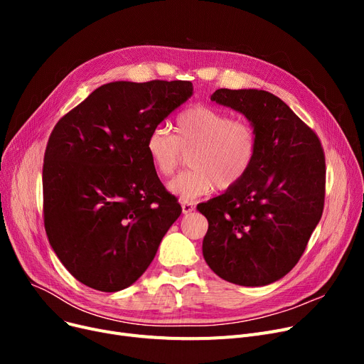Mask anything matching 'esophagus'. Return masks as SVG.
<instances>
[{"label":"esophagus","mask_w":364,"mask_h":364,"mask_svg":"<svg viewBox=\"0 0 364 364\" xmlns=\"http://www.w3.org/2000/svg\"><path fill=\"white\" fill-rule=\"evenodd\" d=\"M181 208H183V213H184V214H190L192 211H195V203H193V202L184 200V202L181 203Z\"/></svg>","instance_id":"34e87169"}]
</instances>
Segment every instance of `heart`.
Instances as JSON below:
<instances>
[{"mask_svg": "<svg viewBox=\"0 0 364 364\" xmlns=\"http://www.w3.org/2000/svg\"><path fill=\"white\" fill-rule=\"evenodd\" d=\"M176 134L164 127L151 128L144 149L161 176L171 177L190 153V169L169 183V190L183 200L211 193L217 186L230 190L251 171L258 155V132L246 119H233L217 107L195 105L176 119Z\"/></svg>", "mask_w": 364, "mask_h": 364, "instance_id": "obj_1", "label": "heart"}]
</instances>
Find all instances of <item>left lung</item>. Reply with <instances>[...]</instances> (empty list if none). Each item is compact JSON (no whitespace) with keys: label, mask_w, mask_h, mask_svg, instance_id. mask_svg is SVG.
I'll use <instances>...</instances> for the list:
<instances>
[{"label":"left lung","mask_w":364,"mask_h":364,"mask_svg":"<svg viewBox=\"0 0 364 364\" xmlns=\"http://www.w3.org/2000/svg\"><path fill=\"white\" fill-rule=\"evenodd\" d=\"M211 100L254 124L258 155L237 186L198 205L208 220L203 258L227 282L269 284L296 265L321 218L324 151L317 134L269 91L220 88Z\"/></svg>","instance_id":"obj_1"}]
</instances>
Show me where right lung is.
I'll list each match as a JSON object with an SVG mask.
<instances>
[{
    "mask_svg": "<svg viewBox=\"0 0 364 364\" xmlns=\"http://www.w3.org/2000/svg\"><path fill=\"white\" fill-rule=\"evenodd\" d=\"M192 92L190 81L110 82L53 128L43 165L44 227L66 270L88 288L131 286L180 217L144 141Z\"/></svg>",
    "mask_w": 364,
    "mask_h": 364,
    "instance_id": "obj_1",
    "label": "right lung"
}]
</instances>
